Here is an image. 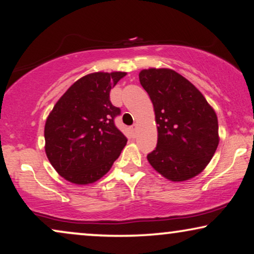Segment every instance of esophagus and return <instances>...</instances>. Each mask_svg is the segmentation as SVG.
Here are the masks:
<instances>
[{
    "label": "esophagus",
    "instance_id": "34e87169",
    "mask_svg": "<svg viewBox=\"0 0 254 254\" xmlns=\"http://www.w3.org/2000/svg\"><path fill=\"white\" fill-rule=\"evenodd\" d=\"M130 129H131V131H136V129H137V124H134L133 126H131Z\"/></svg>",
    "mask_w": 254,
    "mask_h": 254
}]
</instances>
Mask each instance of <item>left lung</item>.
I'll list each match as a JSON object with an SVG mask.
<instances>
[{
    "label": "left lung",
    "mask_w": 254,
    "mask_h": 254,
    "mask_svg": "<svg viewBox=\"0 0 254 254\" xmlns=\"http://www.w3.org/2000/svg\"><path fill=\"white\" fill-rule=\"evenodd\" d=\"M138 78L158 125L157 145L147 156L149 163L172 182L199 175L218 145L215 111L192 83L171 69H144Z\"/></svg>",
    "instance_id": "obj_1"
}]
</instances>
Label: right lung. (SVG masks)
<instances>
[{
	"mask_svg": "<svg viewBox=\"0 0 254 254\" xmlns=\"http://www.w3.org/2000/svg\"><path fill=\"white\" fill-rule=\"evenodd\" d=\"M126 72H93L76 81L45 125V150L59 175L85 185L109 172L127 143L114 119L121 110L110 91Z\"/></svg>",
	"mask_w": 254,
	"mask_h": 254,
	"instance_id": "add662e5",
	"label": "right lung"
}]
</instances>
